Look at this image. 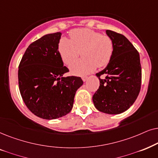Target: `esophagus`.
<instances>
[{"instance_id":"34e87169","label":"esophagus","mask_w":158,"mask_h":158,"mask_svg":"<svg viewBox=\"0 0 158 158\" xmlns=\"http://www.w3.org/2000/svg\"><path fill=\"white\" fill-rule=\"evenodd\" d=\"M87 79H88L87 77H82V80H83V81H86L87 80Z\"/></svg>"}]
</instances>
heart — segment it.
<instances>
[{
	"label": "heart",
	"mask_w": 158,
	"mask_h": 158,
	"mask_svg": "<svg viewBox=\"0 0 158 158\" xmlns=\"http://www.w3.org/2000/svg\"><path fill=\"white\" fill-rule=\"evenodd\" d=\"M71 40L62 39L58 45L60 58L69 65L82 51L83 59L71 64L69 69L74 75L84 76L96 66H106L113 53V42L108 35L89 29H75L70 31Z\"/></svg>",
	"instance_id": "1"
}]
</instances>
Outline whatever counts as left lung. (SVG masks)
<instances>
[{
  "label": "left lung",
  "instance_id": "left-lung-1",
  "mask_svg": "<svg viewBox=\"0 0 158 158\" xmlns=\"http://www.w3.org/2000/svg\"><path fill=\"white\" fill-rule=\"evenodd\" d=\"M106 34L113 42V53L103 70L97 73L99 89L92 97L94 107L107 114H120L137 98L142 81L139 54L125 36L111 30ZM103 75L104 80L100 79Z\"/></svg>",
  "mask_w": 158,
  "mask_h": 158
}]
</instances>
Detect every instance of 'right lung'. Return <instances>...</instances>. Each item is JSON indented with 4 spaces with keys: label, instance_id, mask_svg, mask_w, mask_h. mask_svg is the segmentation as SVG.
Here are the masks:
<instances>
[{
    "label": "right lung",
    "instance_id": "1",
    "mask_svg": "<svg viewBox=\"0 0 158 158\" xmlns=\"http://www.w3.org/2000/svg\"><path fill=\"white\" fill-rule=\"evenodd\" d=\"M60 37V32L48 34L30 44L19 66V87L25 105L46 120L70 113L76 92L83 85L80 77H64L69 69L58 51Z\"/></svg>",
    "mask_w": 158,
    "mask_h": 158
}]
</instances>
